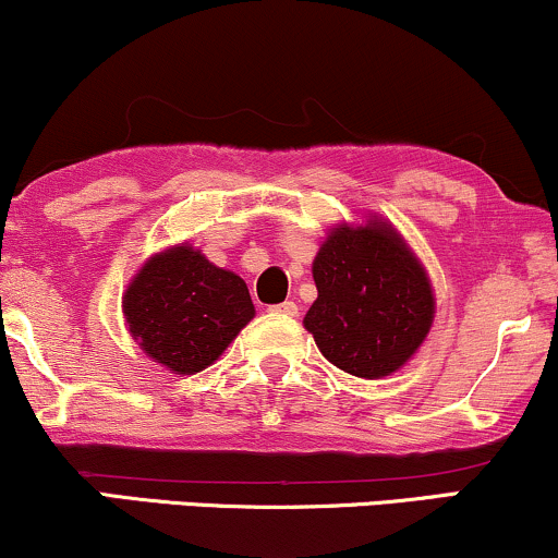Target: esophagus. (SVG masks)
Here are the masks:
<instances>
[{"mask_svg":"<svg viewBox=\"0 0 558 558\" xmlns=\"http://www.w3.org/2000/svg\"><path fill=\"white\" fill-rule=\"evenodd\" d=\"M272 312H278V315H283V317H296L299 306H296V301H283V304L272 306Z\"/></svg>","mask_w":558,"mask_h":558,"instance_id":"obj_1","label":"esophagus"}]
</instances>
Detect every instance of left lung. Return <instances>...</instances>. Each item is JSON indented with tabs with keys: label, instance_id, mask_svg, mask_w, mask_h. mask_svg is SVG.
Here are the masks:
<instances>
[{
	"label": "left lung",
	"instance_id": "obj_1",
	"mask_svg": "<svg viewBox=\"0 0 558 558\" xmlns=\"http://www.w3.org/2000/svg\"><path fill=\"white\" fill-rule=\"evenodd\" d=\"M312 278L317 299L304 328L343 373L364 380L399 373L433 328L430 275L383 217L332 226L312 262Z\"/></svg>",
	"mask_w": 558,
	"mask_h": 558
}]
</instances>
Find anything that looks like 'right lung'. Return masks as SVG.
Listing matches in <instances>:
<instances>
[{"instance_id": "right-lung-1", "label": "right lung", "mask_w": 558, "mask_h": 558, "mask_svg": "<svg viewBox=\"0 0 558 558\" xmlns=\"http://www.w3.org/2000/svg\"><path fill=\"white\" fill-rule=\"evenodd\" d=\"M254 315L243 278L213 265L189 241L151 254L123 293L128 332L172 375L215 364Z\"/></svg>"}]
</instances>
